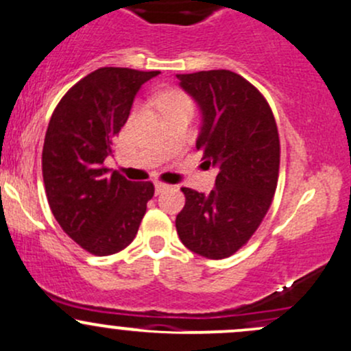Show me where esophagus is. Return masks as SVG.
I'll return each instance as SVG.
<instances>
[{"mask_svg": "<svg viewBox=\"0 0 351 351\" xmlns=\"http://www.w3.org/2000/svg\"><path fill=\"white\" fill-rule=\"evenodd\" d=\"M167 188H168L167 183H161V182H156L155 183V191H156V193H163V191L167 190Z\"/></svg>", "mask_w": 351, "mask_h": 351, "instance_id": "obj_1", "label": "esophagus"}]
</instances>
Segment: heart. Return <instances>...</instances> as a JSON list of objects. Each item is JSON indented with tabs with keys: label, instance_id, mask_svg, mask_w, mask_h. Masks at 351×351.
Instances as JSON below:
<instances>
[{
	"label": "heart",
	"instance_id": "heart-1",
	"mask_svg": "<svg viewBox=\"0 0 351 351\" xmlns=\"http://www.w3.org/2000/svg\"><path fill=\"white\" fill-rule=\"evenodd\" d=\"M178 105H191L190 98L184 93H182V91H167V93H163L158 98V106H160L161 110Z\"/></svg>",
	"mask_w": 351,
	"mask_h": 351
}]
</instances>
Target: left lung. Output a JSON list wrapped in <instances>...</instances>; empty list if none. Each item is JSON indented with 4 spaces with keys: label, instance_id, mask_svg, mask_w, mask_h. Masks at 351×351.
<instances>
[{
    "label": "left lung",
    "instance_id": "8db88e82",
    "mask_svg": "<svg viewBox=\"0 0 351 351\" xmlns=\"http://www.w3.org/2000/svg\"><path fill=\"white\" fill-rule=\"evenodd\" d=\"M203 114L196 149L217 167L215 190L182 188L176 232L188 250L210 260L232 256L263 221L280 171V136L265 96L230 69L176 75Z\"/></svg>",
    "mask_w": 351,
    "mask_h": 351
}]
</instances>
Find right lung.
Returning a JSON list of instances; mask_svg holds the SVG:
<instances>
[{
	"label": "right lung",
	"instance_id": "1",
	"mask_svg": "<svg viewBox=\"0 0 351 351\" xmlns=\"http://www.w3.org/2000/svg\"><path fill=\"white\" fill-rule=\"evenodd\" d=\"M160 71L99 68L66 91L46 130L43 182L63 232L91 255L121 252L136 237L155 195L152 182H130L105 167L141 84Z\"/></svg>",
	"mask_w": 351,
	"mask_h": 351
}]
</instances>
